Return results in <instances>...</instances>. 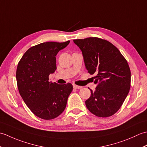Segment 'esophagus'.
Instances as JSON below:
<instances>
[{"label":"esophagus","mask_w":147,"mask_h":147,"mask_svg":"<svg viewBox=\"0 0 147 147\" xmlns=\"http://www.w3.org/2000/svg\"><path fill=\"white\" fill-rule=\"evenodd\" d=\"M73 88H76V89H81V88H82V86L76 85H75V84H74V85H73Z\"/></svg>","instance_id":"1"}]
</instances>
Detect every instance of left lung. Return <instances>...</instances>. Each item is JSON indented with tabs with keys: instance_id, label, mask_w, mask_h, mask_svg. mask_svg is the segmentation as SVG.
<instances>
[{
	"instance_id": "left-lung-1",
	"label": "left lung",
	"mask_w": 147,
	"mask_h": 147,
	"mask_svg": "<svg viewBox=\"0 0 147 147\" xmlns=\"http://www.w3.org/2000/svg\"><path fill=\"white\" fill-rule=\"evenodd\" d=\"M82 51L88 73L95 74V91L85 101L96 116L107 117L117 112L129 92L131 71L126 59L112 43L98 37L73 40Z\"/></svg>"
}]
</instances>
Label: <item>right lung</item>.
Masks as SVG:
<instances>
[{
	"label": "right lung",
	"mask_w": 147,
	"mask_h": 147,
	"mask_svg": "<svg viewBox=\"0 0 147 147\" xmlns=\"http://www.w3.org/2000/svg\"><path fill=\"white\" fill-rule=\"evenodd\" d=\"M70 41L47 42L30 48L18 64L16 81L24 103L37 117L51 120L61 115L66 107L73 85L49 82V74L57 69L55 56Z\"/></svg>",
	"instance_id": "right-lung-1"
}]
</instances>
